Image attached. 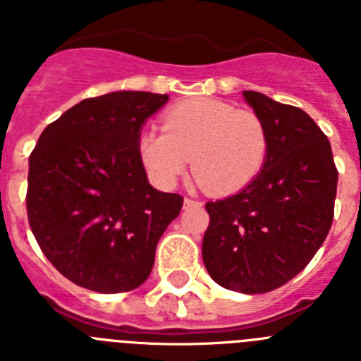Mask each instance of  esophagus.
I'll return each instance as SVG.
<instances>
[{
    "label": "esophagus",
    "mask_w": 361,
    "mask_h": 361,
    "mask_svg": "<svg viewBox=\"0 0 361 361\" xmlns=\"http://www.w3.org/2000/svg\"><path fill=\"white\" fill-rule=\"evenodd\" d=\"M195 204H199L197 202V200H193V199H184V208H190V206H195Z\"/></svg>",
    "instance_id": "34e87169"
}]
</instances>
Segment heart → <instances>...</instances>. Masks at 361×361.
Wrapping results in <instances>:
<instances>
[{
  "label": "heart",
  "instance_id": "heart-1",
  "mask_svg": "<svg viewBox=\"0 0 361 361\" xmlns=\"http://www.w3.org/2000/svg\"><path fill=\"white\" fill-rule=\"evenodd\" d=\"M269 149L264 121L219 99L199 97L164 114L162 130L139 137V155L159 188L177 184L191 159L197 183L212 195H231L262 171Z\"/></svg>",
  "mask_w": 361,
  "mask_h": 361
}]
</instances>
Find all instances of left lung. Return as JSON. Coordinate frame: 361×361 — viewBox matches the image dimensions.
Returning a JSON list of instances; mask_svg holds the SVG:
<instances>
[{
  "label": "left lung",
  "mask_w": 361,
  "mask_h": 361,
  "mask_svg": "<svg viewBox=\"0 0 361 361\" xmlns=\"http://www.w3.org/2000/svg\"><path fill=\"white\" fill-rule=\"evenodd\" d=\"M242 95L266 124L269 149L250 186L206 204L202 260L219 286L258 295L289 282L320 250L333 224L338 171L331 142L304 110L260 92Z\"/></svg>",
  "instance_id": "8db88e82"
}]
</instances>
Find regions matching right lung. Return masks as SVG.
<instances>
[{
  "label": "right lung",
  "mask_w": 361,
  "mask_h": 361,
  "mask_svg": "<svg viewBox=\"0 0 361 361\" xmlns=\"http://www.w3.org/2000/svg\"><path fill=\"white\" fill-rule=\"evenodd\" d=\"M168 103L152 92L85 99L41 133L28 159L27 213L44 257L97 293L139 288L183 197L148 183L139 155L146 121Z\"/></svg>",
  "instance_id": "right-lung-1"
}]
</instances>
